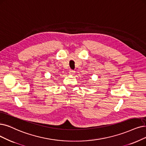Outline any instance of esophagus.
I'll return each instance as SVG.
<instances>
[{"label": "esophagus", "mask_w": 146, "mask_h": 146, "mask_svg": "<svg viewBox=\"0 0 146 146\" xmlns=\"http://www.w3.org/2000/svg\"><path fill=\"white\" fill-rule=\"evenodd\" d=\"M74 72H75V71H74V70H69V74H70V75H73L74 74Z\"/></svg>", "instance_id": "esophagus-1"}]
</instances>
